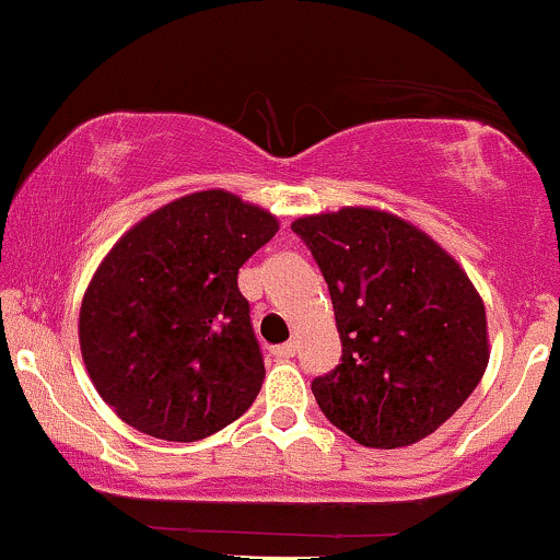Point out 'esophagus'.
Masks as SVG:
<instances>
[{"label":"esophagus","instance_id":"1","mask_svg":"<svg viewBox=\"0 0 560 560\" xmlns=\"http://www.w3.org/2000/svg\"><path fill=\"white\" fill-rule=\"evenodd\" d=\"M294 352H298V345L294 342H284V345L273 347V355L279 358V361H289V358H294Z\"/></svg>","mask_w":560,"mask_h":560}]
</instances>
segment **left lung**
<instances>
[{"label":"left lung","instance_id":"1","mask_svg":"<svg viewBox=\"0 0 560 560\" xmlns=\"http://www.w3.org/2000/svg\"><path fill=\"white\" fill-rule=\"evenodd\" d=\"M311 247L342 339L313 382L318 408L363 447H408L468 400L490 363L487 313L460 262L427 231L369 205L292 221Z\"/></svg>","mask_w":560,"mask_h":560}]
</instances>
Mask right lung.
<instances>
[{
    "label": "right lung",
    "instance_id": "right-lung-1",
    "mask_svg": "<svg viewBox=\"0 0 560 560\" xmlns=\"http://www.w3.org/2000/svg\"><path fill=\"white\" fill-rule=\"evenodd\" d=\"M279 218L226 189L152 210L113 244L89 281L79 345L100 397L128 427L197 442L258 397L266 365L236 273Z\"/></svg>",
    "mask_w": 560,
    "mask_h": 560
}]
</instances>
